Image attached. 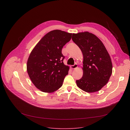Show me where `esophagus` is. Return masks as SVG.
I'll use <instances>...</instances> for the list:
<instances>
[{
  "instance_id": "1",
  "label": "esophagus",
  "mask_w": 130,
  "mask_h": 130,
  "mask_svg": "<svg viewBox=\"0 0 130 130\" xmlns=\"http://www.w3.org/2000/svg\"><path fill=\"white\" fill-rule=\"evenodd\" d=\"M70 68L71 69H76L78 68V65L77 64H75L74 65L70 66Z\"/></svg>"
}]
</instances>
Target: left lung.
I'll use <instances>...</instances> for the list:
<instances>
[{"mask_svg":"<svg viewBox=\"0 0 130 130\" xmlns=\"http://www.w3.org/2000/svg\"><path fill=\"white\" fill-rule=\"evenodd\" d=\"M72 40L83 55V75L76 80L77 86L87 92L100 90L112 73V63L106 49L97 36L88 32L73 33Z\"/></svg>","mask_w":130,"mask_h":130,"instance_id":"8db88e82","label":"left lung"}]
</instances>
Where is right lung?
Instances as JSON below:
<instances>
[{
  "label": "right lung",
  "instance_id": "1",
  "mask_svg": "<svg viewBox=\"0 0 130 130\" xmlns=\"http://www.w3.org/2000/svg\"><path fill=\"white\" fill-rule=\"evenodd\" d=\"M71 33L60 30L44 35L32 50L27 64L28 75L35 87L45 92H53L63 85L69 67L64 65L63 46Z\"/></svg>",
  "mask_w": 130,
  "mask_h": 130
}]
</instances>
